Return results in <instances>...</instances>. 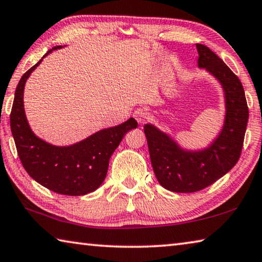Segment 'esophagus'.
Listing matches in <instances>:
<instances>
[{"label": "esophagus", "mask_w": 262, "mask_h": 262, "mask_svg": "<svg viewBox=\"0 0 262 262\" xmlns=\"http://www.w3.org/2000/svg\"><path fill=\"white\" fill-rule=\"evenodd\" d=\"M133 115H134V118L139 123H143L149 119V112L144 108H137Z\"/></svg>", "instance_id": "esophagus-1"}]
</instances>
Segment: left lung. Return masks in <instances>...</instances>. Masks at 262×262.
Returning <instances> with one entry per match:
<instances>
[{
	"mask_svg": "<svg viewBox=\"0 0 262 262\" xmlns=\"http://www.w3.org/2000/svg\"><path fill=\"white\" fill-rule=\"evenodd\" d=\"M198 64L206 68L223 85L227 115L220 136L209 148L190 152L151 125L144 126L152 168L158 183L177 193H193L208 187L227 174L241 157L248 121V107L242 82L223 60L196 43Z\"/></svg>",
	"mask_w": 262,
	"mask_h": 262,
	"instance_id": "8db88e82",
	"label": "left lung"
}]
</instances>
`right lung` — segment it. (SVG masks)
<instances>
[{"mask_svg":"<svg viewBox=\"0 0 262 262\" xmlns=\"http://www.w3.org/2000/svg\"><path fill=\"white\" fill-rule=\"evenodd\" d=\"M61 46L53 47V50ZM41 60L21 76L16 88L10 113V128L17 154L31 178L43 187L63 195H85L94 192L103 183L108 168L111 155L130 129L137 127L135 119L117 127L103 129L70 147H55L38 139L26 121L23 92L30 74Z\"/></svg>","mask_w":262,"mask_h":262,"instance_id":"right-lung-1","label":"right lung"}]
</instances>
